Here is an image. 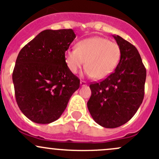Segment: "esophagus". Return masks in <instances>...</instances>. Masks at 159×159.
Instances as JSON below:
<instances>
[{"instance_id": "obj_1", "label": "esophagus", "mask_w": 159, "mask_h": 159, "mask_svg": "<svg viewBox=\"0 0 159 159\" xmlns=\"http://www.w3.org/2000/svg\"><path fill=\"white\" fill-rule=\"evenodd\" d=\"M80 85H81L82 86H86V82L84 81V80H81V81H80Z\"/></svg>"}]
</instances>
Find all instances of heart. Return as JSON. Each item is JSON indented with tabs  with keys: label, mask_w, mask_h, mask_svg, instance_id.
I'll return each instance as SVG.
<instances>
[{
	"label": "heart",
	"mask_w": 159,
	"mask_h": 159,
	"mask_svg": "<svg viewBox=\"0 0 159 159\" xmlns=\"http://www.w3.org/2000/svg\"><path fill=\"white\" fill-rule=\"evenodd\" d=\"M121 57L117 43L100 37L85 39L76 48L66 51L65 59L69 70L77 73L86 65V73L96 80L104 79L113 72Z\"/></svg>",
	"instance_id": "1"
}]
</instances>
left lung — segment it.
Masks as SVG:
<instances>
[{"mask_svg":"<svg viewBox=\"0 0 159 159\" xmlns=\"http://www.w3.org/2000/svg\"><path fill=\"white\" fill-rule=\"evenodd\" d=\"M121 50L115 71L89 85L92 94L87 107L99 125L113 129L130 120L145 95L146 69L136 47L119 36H113Z\"/></svg>","mask_w":159,"mask_h":159,"instance_id":"1","label":"left lung"}]
</instances>
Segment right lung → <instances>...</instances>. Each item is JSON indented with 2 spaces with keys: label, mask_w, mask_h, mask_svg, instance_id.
<instances>
[{
  "label": "right lung",
  "mask_w": 159,
  "mask_h": 159,
  "mask_svg": "<svg viewBox=\"0 0 159 159\" xmlns=\"http://www.w3.org/2000/svg\"><path fill=\"white\" fill-rule=\"evenodd\" d=\"M76 37L72 29L46 30L20 50L12 74L17 103L36 123L58 119L80 81L69 70L65 53Z\"/></svg>",
  "instance_id": "obj_1"
}]
</instances>
